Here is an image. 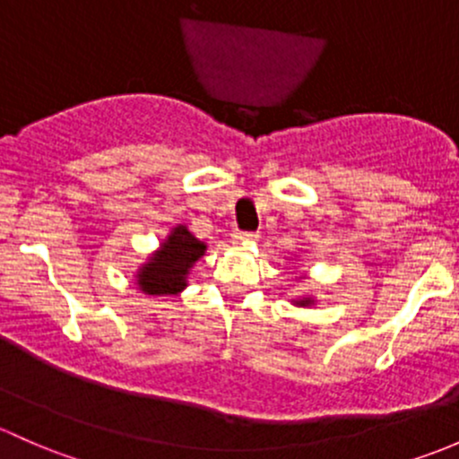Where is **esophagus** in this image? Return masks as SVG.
I'll return each mask as SVG.
<instances>
[{
	"label": "esophagus",
	"instance_id": "esophagus-1",
	"mask_svg": "<svg viewBox=\"0 0 459 459\" xmlns=\"http://www.w3.org/2000/svg\"><path fill=\"white\" fill-rule=\"evenodd\" d=\"M257 238H259L257 233H248V230H235V233H233V242H238V244L255 242Z\"/></svg>",
	"mask_w": 459,
	"mask_h": 459
}]
</instances>
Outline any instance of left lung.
Returning <instances> with one entry per match:
<instances>
[{
  "label": "left lung",
  "mask_w": 459,
  "mask_h": 459,
  "mask_svg": "<svg viewBox=\"0 0 459 459\" xmlns=\"http://www.w3.org/2000/svg\"><path fill=\"white\" fill-rule=\"evenodd\" d=\"M294 303H297V306H303V307H306V306H310V303H315V299L303 297V299H299V301H294Z\"/></svg>",
  "instance_id": "8db88e82"
}]
</instances>
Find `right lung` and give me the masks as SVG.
Listing matches in <instances>:
<instances>
[{
    "label": "right lung",
    "instance_id": "1",
    "mask_svg": "<svg viewBox=\"0 0 459 459\" xmlns=\"http://www.w3.org/2000/svg\"><path fill=\"white\" fill-rule=\"evenodd\" d=\"M206 244L200 242L186 226L178 224L167 235L160 248L138 268L136 283L144 294L165 297L180 294L186 288V277L193 264L204 255Z\"/></svg>",
    "mask_w": 459,
    "mask_h": 459
}]
</instances>
